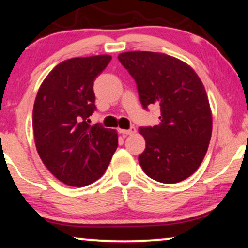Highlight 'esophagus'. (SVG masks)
<instances>
[{
  "mask_svg": "<svg viewBox=\"0 0 248 248\" xmlns=\"http://www.w3.org/2000/svg\"><path fill=\"white\" fill-rule=\"evenodd\" d=\"M118 131L120 134H124V135H133L136 133V128L130 127L129 129H118Z\"/></svg>",
  "mask_w": 248,
  "mask_h": 248,
  "instance_id": "esophagus-1",
  "label": "esophagus"
}]
</instances>
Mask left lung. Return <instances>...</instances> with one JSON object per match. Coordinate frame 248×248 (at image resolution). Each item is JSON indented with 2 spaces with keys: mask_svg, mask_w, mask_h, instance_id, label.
<instances>
[{
  "mask_svg": "<svg viewBox=\"0 0 248 248\" xmlns=\"http://www.w3.org/2000/svg\"><path fill=\"white\" fill-rule=\"evenodd\" d=\"M118 59L136 82L143 108H160L159 124L139 129L146 143L140 167L161 183L186 180L202 162L212 136L202 82L189 65L161 52H122Z\"/></svg>",
  "mask_w": 248,
  "mask_h": 248,
  "instance_id": "obj_1",
  "label": "left lung"
}]
</instances>
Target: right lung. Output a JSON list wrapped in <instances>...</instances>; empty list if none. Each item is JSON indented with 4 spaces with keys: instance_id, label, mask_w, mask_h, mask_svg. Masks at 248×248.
I'll use <instances>...</instances> for the list:
<instances>
[{
    "instance_id": "right-lung-1",
    "label": "right lung",
    "mask_w": 248,
    "mask_h": 248,
    "mask_svg": "<svg viewBox=\"0 0 248 248\" xmlns=\"http://www.w3.org/2000/svg\"><path fill=\"white\" fill-rule=\"evenodd\" d=\"M108 55L62 62L41 84L33 108L37 153L50 173L71 186H86L104 174L118 147V134L89 124L96 111L93 81Z\"/></svg>"
}]
</instances>
